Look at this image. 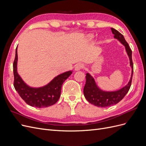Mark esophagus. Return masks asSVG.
Returning a JSON list of instances; mask_svg holds the SVG:
<instances>
[{
    "label": "esophagus",
    "mask_w": 146,
    "mask_h": 146,
    "mask_svg": "<svg viewBox=\"0 0 146 146\" xmlns=\"http://www.w3.org/2000/svg\"><path fill=\"white\" fill-rule=\"evenodd\" d=\"M83 68H84L83 64L80 63H78V64H76V66H75V70H79L83 69Z\"/></svg>",
    "instance_id": "obj_1"
}]
</instances>
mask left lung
I'll use <instances>...</instances> for the list:
<instances>
[{
	"instance_id": "left-lung-1",
	"label": "left lung",
	"mask_w": 146,
	"mask_h": 146,
	"mask_svg": "<svg viewBox=\"0 0 146 146\" xmlns=\"http://www.w3.org/2000/svg\"><path fill=\"white\" fill-rule=\"evenodd\" d=\"M111 30L112 33L114 35V38L120 41L125 47L127 55L130 59V64L131 67V75L130 80L126 86L116 91L107 92L99 89V87L97 86L93 77L90 74L87 73L86 76V83L83 89L84 96L90 103L98 107H107L115 105L124 98L130 90L133 74V63L131 58L132 51L129 46V44L127 42L124 37L120 32L113 28H111Z\"/></svg>"
}]
</instances>
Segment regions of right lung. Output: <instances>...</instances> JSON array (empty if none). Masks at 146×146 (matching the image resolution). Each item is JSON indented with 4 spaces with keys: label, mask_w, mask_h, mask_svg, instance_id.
<instances>
[{
    "label": "right lung",
    "mask_w": 146,
    "mask_h": 146,
    "mask_svg": "<svg viewBox=\"0 0 146 146\" xmlns=\"http://www.w3.org/2000/svg\"><path fill=\"white\" fill-rule=\"evenodd\" d=\"M17 46L13 63L14 86L17 93L26 104L37 108H45L55 104L58 100L63 83L71 74L72 70L58 75L44 86L40 88L30 87L21 78L17 72Z\"/></svg>",
    "instance_id": "obj_1"
}]
</instances>
